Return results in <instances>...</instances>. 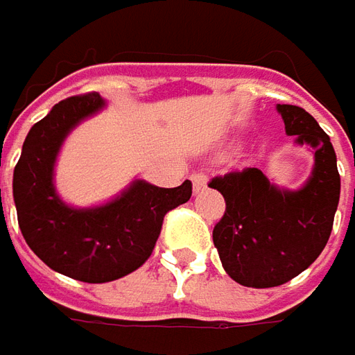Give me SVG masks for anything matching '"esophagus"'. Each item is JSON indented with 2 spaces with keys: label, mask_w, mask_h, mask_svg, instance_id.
Segmentation results:
<instances>
[{
  "label": "esophagus",
  "mask_w": 355,
  "mask_h": 355,
  "mask_svg": "<svg viewBox=\"0 0 355 355\" xmlns=\"http://www.w3.org/2000/svg\"><path fill=\"white\" fill-rule=\"evenodd\" d=\"M192 184H194V192L204 190L206 189V184H208V175H206V173H194V175H192Z\"/></svg>",
  "instance_id": "34e87169"
}]
</instances>
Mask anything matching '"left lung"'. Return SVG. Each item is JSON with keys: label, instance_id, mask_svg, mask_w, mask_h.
Listing matches in <instances>:
<instances>
[{"label": "left lung", "instance_id": "obj_1", "mask_svg": "<svg viewBox=\"0 0 355 355\" xmlns=\"http://www.w3.org/2000/svg\"><path fill=\"white\" fill-rule=\"evenodd\" d=\"M287 135L314 149V168L299 190L279 189L259 168L210 180L226 200L214 226V245L226 273L243 287H279L311 267L330 238L340 175L330 137L299 105L279 104Z\"/></svg>", "mask_w": 355, "mask_h": 355}]
</instances>
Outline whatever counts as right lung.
Listing matches in <instances>:
<instances>
[{
  "mask_svg": "<svg viewBox=\"0 0 355 355\" xmlns=\"http://www.w3.org/2000/svg\"><path fill=\"white\" fill-rule=\"evenodd\" d=\"M104 105L98 92L58 102L27 133L13 173V200L27 245L56 273L84 283H107L139 269L153 253L166 212L192 196L190 180L177 189L133 180L116 200L96 208H72L58 198L53 178L60 145Z\"/></svg>",
  "mask_w": 355,
  "mask_h": 355,
  "instance_id": "right-lung-1",
  "label": "right lung"
}]
</instances>
